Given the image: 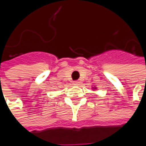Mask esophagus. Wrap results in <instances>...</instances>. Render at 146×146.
I'll list each match as a JSON object with an SVG mask.
<instances>
[{"mask_svg": "<svg viewBox=\"0 0 146 146\" xmlns=\"http://www.w3.org/2000/svg\"><path fill=\"white\" fill-rule=\"evenodd\" d=\"M79 84H80V82H79L78 81L73 82V85H74V86H79Z\"/></svg>", "mask_w": 146, "mask_h": 146, "instance_id": "34e87169", "label": "esophagus"}]
</instances>
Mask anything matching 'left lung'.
I'll return each instance as SVG.
<instances>
[{
	"label": "left lung",
	"mask_w": 146,
	"mask_h": 146,
	"mask_svg": "<svg viewBox=\"0 0 146 146\" xmlns=\"http://www.w3.org/2000/svg\"><path fill=\"white\" fill-rule=\"evenodd\" d=\"M97 89H98V88L96 87V86H94V87H92V90H96Z\"/></svg>",
	"instance_id": "obj_1"
}]
</instances>
